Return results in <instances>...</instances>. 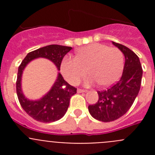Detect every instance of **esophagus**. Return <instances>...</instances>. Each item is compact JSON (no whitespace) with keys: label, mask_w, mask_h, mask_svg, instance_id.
Returning <instances> with one entry per match:
<instances>
[{"label":"esophagus","mask_w":155,"mask_h":155,"mask_svg":"<svg viewBox=\"0 0 155 155\" xmlns=\"http://www.w3.org/2000/svg\"><path fill=\"white\" fill-rule=\"evenodd\" d=\"M78 93H81V92H87V90L81 89V88H78Z\"/></svg>","instance_id":"obj_1"}]
</instances>
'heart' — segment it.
<instances>
[{
	"instance_id": "obj_1",
	"label": "heart",
	"mask_w": 155,
	"mask_h": 155,
	"mask_svg": "<svg viewBox=\"0 0 155 155\" xmlns=\"http://www.w3.org/2000/svg\"><path fill=\"white\" fill-rule=\"evenodd\" d=\"M124 68V56L120 49L102 43H91L79 48L76 57L64 58L61 71L66 81L77 84L87 71L90 76L85 80L87 85L98 82L103 87L116 83Z\"/></svg>"
}]
</instances>
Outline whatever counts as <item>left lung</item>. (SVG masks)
Listing matches in <instances>:
<instances>
[{
  "mask_svg": "<svg viewBox=\"0 0 155 155\" xmlns=\"http://www.w3.org/2000/svg\"><path fill=\"white\" fill-rule=\"evenodd\" d=\"M113 44L125 57L121 78L108 89L98 91V102L88 105L91 116L102 122L114 121L130 109L140 88L143 74L141 64L136 53L124 45L115 42Z\"/></svg>",
  "mask_w": 155,
  "mask_h": 155,
  "instance_id": "left-lung-1",
  "label": "left lung"
}]
</instances>
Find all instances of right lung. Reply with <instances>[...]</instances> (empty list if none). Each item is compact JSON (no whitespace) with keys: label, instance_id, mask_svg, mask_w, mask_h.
Instances as JSON below:
<instances>
[{"label":"right lung","instance_id":"obj_1","mask_svg":"<svg viewBox=\"0 0 155 155\" xmlns=\"http://www.w3.org/2000/svg\"><path fill=\"white\" fill-rule=\"evenodd\" d=\"M71 49L70 46L61 45H49L39 48L28 53L18 67L16 81L18 98L25 113L37 121L51 123L62 118L68 110L71 96L77 93V88L68 84L61 73H58L55 83L47 94L39 100H29L25 97L21 91L23 71L30 61L39 57L51 61L60 71L63 58Z\"/></svg>","mask_w":155,"mask_h":155}]
</instances>
